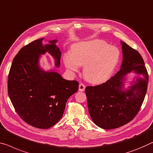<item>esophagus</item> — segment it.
<instances>
[{
    "instance_id": "obj_1",
    "label": "esophagus",
    "mask_w": 153,
    "mask_h": 153,
    "mask_svg": "<svg viewBox=\"0 0 153 153\" xmlns=\"http://www.w3.org/2000/svg\"><path fill=\"white\" fill-rule=\"evenodd\" d=\"M85 85L83 83H79V91H83L85 90Z\"/></svg>"
}]
</instances>
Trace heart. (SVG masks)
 <instances>
[{
  "mask_svg": "<svg viewBox=\"0 0 153 153\" xmlns=\"http://www.w3.org/2000/svg\"><path fill=\"white\" fill-rule=\"evenodd\" d=\"M120 58V52L117 47L96 39L75 45L72 54L65 53L63 56V62L68 68L74 72L78 71L79 65H84V78L98 84L111 76Z\"/></svg>",
  "mask_w": 153,
  "mask_h": 153,
  "instance_id": "heart-1",
  "label": "heart"
}]
</instances>
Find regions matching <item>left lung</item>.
Returning <instances> with one entry per match:
<instances>
[{"instance_id": "left-lung-1", "label": "left lung", "mask_w": 153, "mask_h": 153, "mask_svg": "<svg viewBox=\"0 0 153 153\" xmlns=\"http://www.w3.org/2000/svg\"><path fill=\"white\" fill-rule=\"evenodd\" d=\"M121 69L105 83L88 86V107L94 123L104 129H114L131 122L140 111L149 83L144 59L135 49L121 41ZM134 70L139 78L128 90H122L124 77Z\"/></svg>"}]
</instances>
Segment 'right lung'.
<instances>
[{"label":"right lung","mask_w":153,"mask_h":153,"mask_svg":"<svg viewBox=\"0 0 153 153\" xmlns=\"http://www.w3.org/2000/svg\"><path fill=\"white\" fill-rule=\"evenodd\" d=\"M43 39L30 42L15 56L8 75L7 90L21 119L33 127L46 129L62 118L68 99L79 90V83L39 68V55L50 53L57 67L62 55L55 45L56 39L45 46Z\"/></svg>","instance_id":"right-lung-1"}]
</instances>
